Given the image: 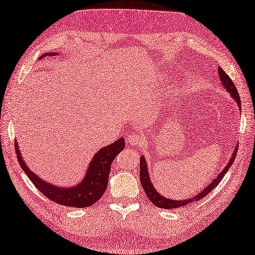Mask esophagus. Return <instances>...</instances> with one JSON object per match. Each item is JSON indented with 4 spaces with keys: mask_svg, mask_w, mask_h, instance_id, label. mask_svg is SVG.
Masks as SVG:
<instances>
[{
    "mask_svg": "<svg viewBox=\"0 0 255 255\" xmlns=\"http://www.w3.org/2000/svg\"><path fill=\"white\" fill-rule=\"evenodd\" d=\"M127 141L129 144L139 145L142 143V137L140 136L139 133H132V134H130V136L127 137Z\"/></svg>",
    "mask_w": 255,
    "mask_h": 255,
    "instance_id": "obj_1",
    "label": "esophagus"
}]
</instances>
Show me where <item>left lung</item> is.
Listing matches in <instances>:
<instances>
[{
	"instance_id": "left-lung-1",
	"label": "left lung",
	"mask_w": 255,
	"mask_h": 255,
	"mask_svg": "<svg viewBox=\"0 0 255 255\" xmlns=\"http://www.w3.org/2000/svg\"><path fill=\"white\" fill-rule=\"evenodd\" d=\"M218 73H219V79L221 81V84H224L225 88L227 89V92L230 93V95L234 97V100L237 102L238 106H239V110H241V102H240V96L238 94V91L236 85L232 82L231 79L229 78V75L227 74L223 69L220 67L218 68ZM237 148L234 151V155H232V158L229 160L228 163H227L225 169L219 173V175H217V177L214 178V181L211 182L209 185L204 188L202 192L199 194H197L196 196L191 197L188 199H184V200H174V199H169L166 197H163L161 194H159L158 192L155 191V188L153 186V184L151 183L150 180V176H149V172H148V166H147V162H145L143 156L140 158V182H141V185L143 187V191L147 195L149 200L152 204H154L156 207L159 208H164V209H174V208H178V207H182V206H185L188 205L191 203L194 202H198L202 198H204L206 195H208L213 189L218 185L220 183V181L223 180V177L225 176V174L227 173V171L229 170V167L234 163V161L236 159V154H237Z\"/></svg>"
}]
</instances>
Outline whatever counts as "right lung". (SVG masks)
<instances>
[{"instance_id": "1", "label": "right lung", "mask_w": 255, "mask_h": 255, "mask_svg": "<svg viewBox=\"0 0 255 255\" xmlns=\"http://www.w3.org/2000/svg\"><path fill=\"white\" fill-rule=\"evenodd\" d=\"M53 55H56V53L47 52L39 59ZM124 148V138H121L116 140L115 142L108 144L107 147L100 149L99 152L92 159L89 169L85 173V176L79 185L70 188H60L41 180L39 176L36 175L26 165L25 161L20 155L18 144L17 142H15V150L16 154H17L18 163L26 173V175L29 177L32 184L38 188V191H40L48 199L52 200V202L75 208L89 207V206L95 204L102 197V195L104 194L107 187L112 162L116 158L117 154L123 151Z\"/></svg>"}]
</instances>
